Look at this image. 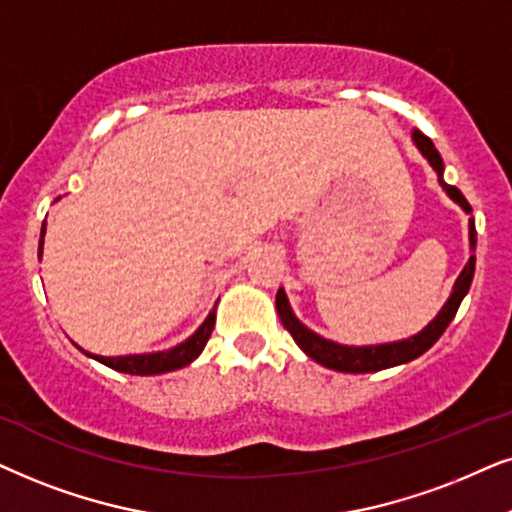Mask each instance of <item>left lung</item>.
Returning a JSON list of instances; mask_svg holds the SVG:
<instances>
[{"mask_svg":"<svg viewBox=\"0 0 512 512\" xmlns=\"http://www.w3.org/2000/svg\"><path fill=\"white\" fill-rule=\"evenodd\" d=\"M412 140H414V145L419 147V152L426 156L428 163H431L435 173H438L440 187L445 189L449 199L459 203V206L466 210V215L473 213V208H470L466 196H463L459 189L447 185V182L442 180V170H445V166H442V159H440L438 149H435V145L431 142V138H426L421 131H412ZM468 238H470V250H475L478 234H475L473 217L468 220ZM473 274H475V257L470 255L468 264L463 267L459 278H456L452 295H449V299L440 309L438 316H435L431 323L424 327V330L417 332L414 337L403 339V342H388V344H377V346H344V344L330 342V339L320 337L313 330H309L304 323H299V318L292 313L290 302H288V297H285L283 290L276 292V309H278V316H281V323L285 330L290 332L299 349H302L311 360H316V363H320L323 367H330V370H337V372H351V374L379 372V370H386V367L410 363V360L419 358L421 353H426L435 342H438L442 332L447 330V325L452 323L456 311H459V304L463 302V297H466L470 283H473Z\"/></svg>","mask_w":512,"mask_h":512,"instance_id":"obj_1","label":"left lung"}]
</instances>
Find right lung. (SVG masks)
I'll use <instances>...</instances> for the list:
<instances>
[{"label": "right lung", "instance_id": "1", "mask_svg": "<svg viewBox=\"0 0 512 512\" xmlns=\"http://www.w3.org/2000/svg\"><path fill=\"white\" fill-rule=\"evenodd\" d=\"M44 234L46 227H42V238H39V257H42V245H44ZM213 327H215V311L208 313V318L203 320V325L199 330L194 332L192 337L185 339L182 344L173 346L168 351H159V353H135V356H117V358H109V356H93V353H86L98 360V363L112 367V370L124 372V374H140V377H147V374H163V372H173L180 370L201 356L203 346L208 344L210 335H213Z\"/></svg>", "mask_w": 512, "mask_h": 512}]
</instances>
